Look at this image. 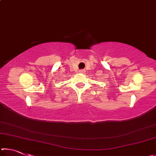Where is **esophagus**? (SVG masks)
I'll use <instances>...</instances> for the list:
<instances>
[{
    "label": "esophagus",
    "mask_w": 156,
    "mask_h": 156,
    "mask_svg": "<svg viewBox=\"0 0 156 156\" xmlns=\"http://www.w3.org/2000/svg\"><path fill=\"white\" fill-rule=\"evenodd\" d=\"M79 73H85V71H84V70H80V71H79Z\"/></svg>",
    "instance_id": "34e87169"
}]
</instances>
